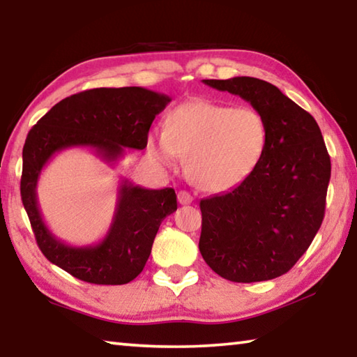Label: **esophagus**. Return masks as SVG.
<instances>
[{
    "label": "esophagus",
    "mask_w": 357,
    "mask_h": 357,
    "mask_svg": "<svg viewBox=\"0 0 357 357\" xmlns=\"http://www.w3.org/2000/svg\"><path fill=\"white\" fill-rule=\"evenodd\" d=\"M178 202H179V204H190L193 202V197L189 192L181 190V192H178Z\"/></svg>",
    "instance_id": "34e87169"
}]
</instances>
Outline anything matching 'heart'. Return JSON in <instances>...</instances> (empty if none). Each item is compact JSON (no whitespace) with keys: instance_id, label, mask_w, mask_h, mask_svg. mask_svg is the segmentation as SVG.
Wrapping results in <instances>:
<instances>
[{"instance_id":"1","label":"heart","mask_w":357,"mask_h":357,"mask_svg":"<svg viewBox=\"0 0 357 357\" xmlns=\"http://www.w3.org/2000/svg\"><path fill=\"white\" fill-rule=\"evenodd\" d=\"M268 148V128L252 107L193 99L174 107L164 132L146 138L151 159L174 167L185 157V172L198 189L225 192L255 172Z\"/></svg>"}]
</instances>
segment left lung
<instances>
[{
  "label": "left lung",
  "mask_w": 357,
  "mask_h": 357,
  "mask_svg": "<svg viewBox=\"0 0 357 357\" xmlns=\"http://www.w3.org/2000/svg\"><path fill=\"white\" fill-rule=\"evenodd\" d=\"M203 83L261 113L268 148L244 183L200 202L202 257L227 280L275 279L304 255L321 227L331 179L321 130L310 113L259 78Z\"/></svg>",
  "instance_id": "1"
}]
</instances>
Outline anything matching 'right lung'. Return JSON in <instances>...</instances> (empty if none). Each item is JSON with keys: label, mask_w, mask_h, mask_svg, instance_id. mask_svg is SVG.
I'll list each match as a JSON object with an SVG mask.
<instances>
[{"label": "right lung", "mask_w": 357, "mask_h": 357, "mask_svg": "<svg viewBox=\"0 0 357 357\" xmlns=\"http://www.w3.org/2000/svg\"><path fill=\"white\" fill-rule=\"evenodd\" d=\"M170 100L140 86L88 89L58 102L29 130L23 146L20 193L48 261L96 285H124L142 273L162 220L178 208L173 189H144L123 179L105 238L82 247L66 244L48 229L36 189L44 167L64 149L89 148L110 167L123 159L126 148L144 149L155 114Z\"/></svg>", "instance_id": "add662e5"}]
</instances>
